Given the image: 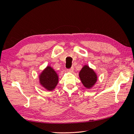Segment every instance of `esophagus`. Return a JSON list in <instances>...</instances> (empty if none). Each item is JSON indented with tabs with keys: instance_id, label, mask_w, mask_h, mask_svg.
<instances>
[{
	"instance_id": "esophagus-1",
	"label": "esophagus",
	"mask_w": 134,
	"mask_h": 134,
	"mask_svg": "<svg viewBox=\"0 0 134 134\" xmlns=\"http://www.w3.org/2000/svg\"><path fill=\"white\" fill-rule=\"evenodd\" d=\"M73 70H74V68L73 67H71V68L68 69V71H70V72H72V71H73Z\"/></svg>"
}]
</instances>
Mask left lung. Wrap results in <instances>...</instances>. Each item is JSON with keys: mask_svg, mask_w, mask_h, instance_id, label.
Wrapping results in <instances>:
<instances>
[{"mask_svg": "<svg viewBox=\"0 0 134 134\" xmlns=\"http://www.w3.org/2000/svg\"><path fill=\"white\" fill-rule=\"evenodd\" d=\"M79 77L84 86L87 88H92L97 80L95 72L87 65L84 66L80 70Z\"/></svg>", "mask_w": 134, "mask_h": 134, "instance_id": "1", "label": "left lung"}]
</instances>
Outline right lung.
Returning <instances> with one entry per match:
<instances>
[{
	"label": "right lung",
	"mask_w": 134,
	"mask_h": 134,
	"mask_svg": "<svg viewBox=\"0 0 134 134\" xmlns=\"http://www.w3.org/2000/svg\"><path fill=\"white\" fill-rule=\"evenodd\" d=\"M40 82L48 91H52L58 83V76L50 66H47L39 76Z\"/></svg>",
	"instance_id": "add662e5"
}]
</instances>
